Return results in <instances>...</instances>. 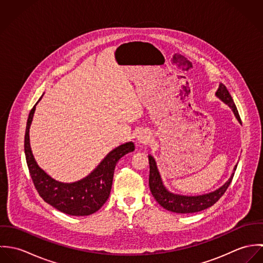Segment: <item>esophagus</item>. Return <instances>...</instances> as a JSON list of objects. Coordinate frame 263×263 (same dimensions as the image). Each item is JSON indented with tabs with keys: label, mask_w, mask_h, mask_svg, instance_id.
<instances>
[{
	"label": "esophagus",
	"mask_w": 263,
	"mask_h": 263,
	"mask_svg": "<svg viewBox=\"0 0 263 263\" xmlns=\"http://www.w3.org/2000/svg\"><path fill=\"white\" fill-rule=\"evenodd\" d=\"M151 137L147 133H140L137 137V143L141 145H146L150 142Z\"/></svg>",
	"instance_id": "obj_1"
}]
</instances>
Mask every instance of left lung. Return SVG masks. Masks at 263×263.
<instances>
[{
	"mask_svg": "<svg viewBox=\"0 0 263 263\" xmlns=\"http://www.w3.org/2000/svg\"><path fill=\"white\" fill-rule=\"evenodd\" d=\"M216 96L222 100L225 104H227L234 113L237 120L241 123V118L237 110V107L227 90L225 85L220 83L219 88L216 92ZM149 164H150V177H149V185H150L152 195L155 197L157 202L163 206L165 210L177 213V214H190V213H196L203 211L212 205H214L224 194L229 187L235 171L237 169V165H235L233 169V173L231 174L230 178L227 180L224 185L216 189L215 191L200 194V195H181L176 194L171 191H169L165 187L160 172L157 167V163L152 155H149Z\"/></svg>",
	"mask_w": 263,
	"mask_h": 263,
	"instance_id": "8db88e82",
	"label": "left lung"
}]
</instances>
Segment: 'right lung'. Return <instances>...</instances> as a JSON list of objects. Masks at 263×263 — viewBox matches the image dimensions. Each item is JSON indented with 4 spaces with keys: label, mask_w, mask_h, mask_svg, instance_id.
Wrapping results in <instances>:
<instances>
[{
    "label": "right lung",
    "mask_w": 263,
    "mask_h": 263,
    "mask_svg": "<svg viewBox=\"0 0 263 263\" xmlns=\"http://www.w3.org/2000/svg\"><path fill=\"white\" fill-rule=\"evenodd\" d=\"M41 98L42 96L38 102ZM37 103L31 109L27 119L24 152L30 176L39 195L54 209L71 216H89L96 213L109 197L116 163L121 157L135 150L134 143L128 142L110 151L99 165L83 179L72 183L58 181L38 166L30 147L29 128Z\"/></svg>",
    "instance_id": "add662e5"
}]
</instances>
